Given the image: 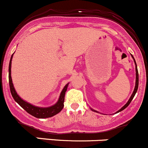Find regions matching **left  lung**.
Instances as JSON below:
<instances>
[{"label": "left lung", "instance_id": "left-lung-1", "mask_svg": "<svg viewBox=\"0 0 148 148\" xmlns=\"http://www.w3.org/2000/svg\"><path fill=\"white\" fill-rule=\"evenodd\" d=\"M132 58H133V59H134V58H133V56H132ZM134 63H135V65H136V66H135V70H136V83H135V87H134V91H133V93H132V96H131V97H130V99H129V101H127V103H126L125 105H124V106H123V107L122 108V109H119V110L118 111V112H116V113H118V112H121V111L124 110V109H126V108H127V106H128L129 105H130V103H131L132 100V99H133V98H134V95H135L136 92H137V88H138V85H139V76H138V71H137V65H136V62H135V60H134ZM92 110H93V109H92ZM93 111H94V110H93ZM95 112H96V111H95Z\"/></svg>", "mask_w": 148, "mask_h": 148}]
</instances>
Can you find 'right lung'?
<instances>
[{"label":"right lung","mask_w":148,"mask_h":148,"mask_svg":"<svg viewBox=\"0 0 148 148\" xmlns=\"http://www.w3.org/2000/svg\"><path fill=\"white\" fill-rule=\"evenodd\" d=\"M14 55V54H13ZM13 55H11V60H10L9 62V68H8V77H9V86H10V90H11V95H12L13 98L14 100L26 111L29 114H30L32 116H35L36 118H41V119H44V118H48L53 116L54 115L57 114L61 112L64 107V101H65V92L67 90V88H68V84L64 87L62 89V92L60 96L59 100L58 101L55 103L54 106H50V107L47 108H42V107H37V106H34L33 105L30 104V103H27V102L24 101L23 99L18 96L17 93L16 92L15 88L14 87V85L12 83V79H11V60L13 58Z\"/></svg>","instance_id":"obj_1"}]
</instances>
